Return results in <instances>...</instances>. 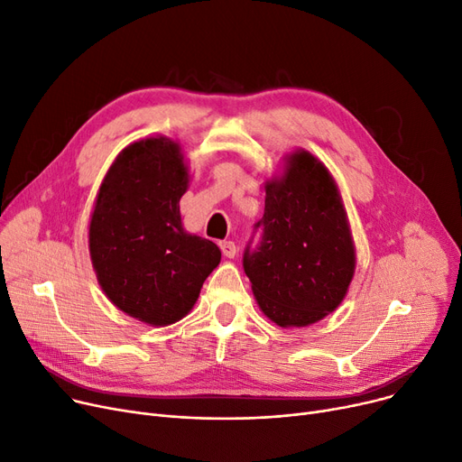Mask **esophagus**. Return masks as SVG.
<instances>
[{"label": "esophagus", "instance_id": "obj_1", "mask_svg": "<svg viewBox=\"0 0 462 462\" xmlns=\"http://www.w3.org/2000/svg\"><path fill=\"white\" fill-rule=\"evenodd\" d=\"M218 247H221V251H223V254H225L226 258H234L236 253H237L234 241H221V245H218Z\"/></svg>", "mask_w": 462, "mask_h": 462}]
</instances>
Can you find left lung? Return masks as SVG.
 <instances>
[{
	"label": "left lung",
	"mask_w": 462,
	"mask_h": 462,
	"mask_svg": "<svg viewBox=\"0 0 462 462\" xmlns=\"http://www.w3.org/2000/svg\"><path fill=\"white\" fill-rule=\"evenodd\" d=\"M354 265L346 211L328 168L307 152L290 155L284 176L265 185L263 217L244 253L260 309L282 328L317 322L346 296Z\"/></svg>",
	"instance_id": "8db88e82"
}]
</instances>
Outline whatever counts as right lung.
<instances>
[{
	"label": "right lung",
	"mask_w": 462,
	"mask_h": 462,
	"mask_svg": "<svg viewBox=\"0 0 462 462\" xmlns=\"http://www.w3.org/2000/svg\"><path fill=\"white\" fill-rule=\"evenodd\" d=\"M187 181L178 143L134 142L110 166L91 215L89 253L105 294L152 326L183 319L221 262L213 241L181 226Z\"/></svg>",
	"instance_id": "add662e5"
}]
</instances>
